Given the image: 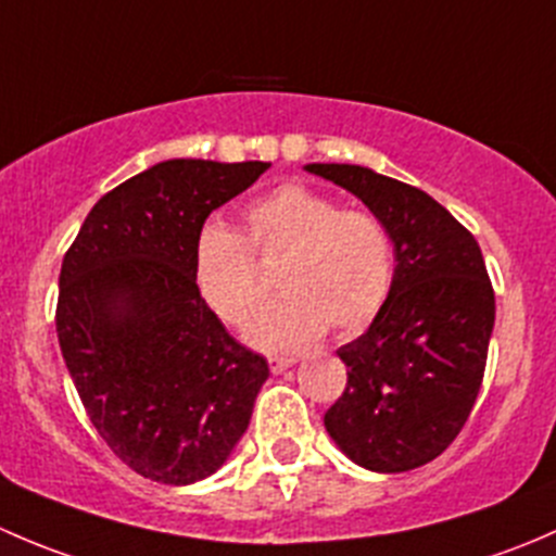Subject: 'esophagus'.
<instances>
[{
  "mask_svg": "<svg viewBox=\"0 0 556 556\" xmlns=\"http://www.w3.org/2000/svg\"><path fill=\"white\" fill-rule=\"evenodd\" d=\"M293 363H295V357H288V355H274V357H268V368H271L274 374L288 371V368L293 366Z\"/></svg>",
  "mask_w": 556,
  "mask_h": 556,
  "instance_id": "obj_1",
  "label": "esophagus"
}]
</instances>
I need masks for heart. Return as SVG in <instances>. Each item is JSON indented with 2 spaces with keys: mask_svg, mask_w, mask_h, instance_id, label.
I'll return each instance as SVG.
<instances>
[{
  "mask_svg": "<svg viewBox=\"0 0 556 556\" xmlns=\"http://www.w3.org/2000/svg\"><path fill=\"white\" fill-rule=\"evenodd\" d=\"M255 255L277 261L285 290L250 339L266 350H288L317 339L325 328L361 333L384 309L395 277L384 223L368 210H339L330 195L288 182L244 210V237L206 223L193 244V282L217 317L244 328L266 301L268 285Z\"/></svg>",
  "mask_w": 556,
  "mask_h": 556,
  "instance_id": "heart-1",
  "label": "heart"
}]
</instances>
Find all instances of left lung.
<instances>
[{
    "label": "left lung",
    "instance_id": "obj_1",
    "mask_svg": "<svg viewBox=\"0 0 556 556\" xmlns=\"http://www.w3.org/2000/svg\"><path fill=\"white\" fill-rule=\"evenodd\" d=\"M306 172L355 193L390 233V299L361 339L339 346L346 387L325 412L339 450L403 473L457 439L484 379L495 290L473 233L425 190L355 164Z\"/></svg>",
    "mask_w": 556,
    "mask_h": 556
}]
</instances>
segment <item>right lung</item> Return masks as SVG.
Returning <instances> with one entry per match:
<instances>
[{
    "label": "right lung",
    "instance_id": "add662e5",
    "mask_svg": "<svg viewBox=\"0 0 556 556\" xmlns=\"http://www.w3.org/2000/svg\"><path fill=\"white\" fill-rule=\"evenodd\" d=\"M271 164L172 159L93 204L66 250L55 333L88 419L139 476L193 484L250 425L266 357L239 344L193 282L212 210Z\"/></svg>",
    "mask_w": 556,
    "mask_h": 556
}]
</instances>
